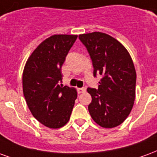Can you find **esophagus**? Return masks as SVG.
I'll list each match as a JSON object with an SVG mask.
<instances>
[{"label":"esophagus","instance_id":"1","mask_svg":"<svg viewBox=\"0 0 157 157\" xmlns=\"http://www.w3.org/2000/svg\"><path fill=\"white\" fill-rule=\"evenodd\" d=\"M78 91L79 94H82V93H84L86 91V89L85 88H79V89H78Z\"/></svg>","mask_w":157,"mask_h":157}]
</instances>
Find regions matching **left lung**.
<instances>
[{
    "label": "left lung",
    "mask_w": 157,
    "mask_h": 157,
    "mask_svg": "<svg viewBox=\"0 0 157 157\" xmlns=\"http://www.w3.org/2000/svg\"><path fill=\"white\" fill-rule=\"evenodd\" d=\"M94 66V76L103 78L98 90L88 88L92 97L89 105L91 117L104 128L122 124L130 115L136 98V73L132 58L117 40L105 33L80 34Z\"/></svg>",
    "instance_id": "obj_1"
}]
</instances>
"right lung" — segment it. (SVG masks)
<instances>
[{
	"label": "right lung",
	"instance_id": "1",
	"mask_svg": "<svg viewBox=\"0 0 157 157\" xmlns=\"http://www.w3.org/2000/svg\"><path fill=\"white\" fill-rule=\"evenodd\" d=\"M77 35H53L38 45L27 59L22 89L31 113L41 124L58 129L70 119L77 91L60 85L61 67Z\"/></svg>",
	"mask_w": 157,
	"mask_h": 157
}]
</instances>
